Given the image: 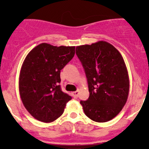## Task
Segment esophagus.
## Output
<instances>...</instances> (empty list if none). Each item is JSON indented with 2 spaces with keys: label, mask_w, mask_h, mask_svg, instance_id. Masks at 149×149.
I'll return each instance as SVG.
<instances>
[{
  "label": "esophagus",
  "mask_w": 149,
  "mask_h": 149,
  "mask_svg": "<svg viewBox=\"0 0 149 149\" xmlns=\"http://www.w3.org/2000/svg\"><path fill=\"white\" fill-rule=\"evenodd\" d=\"M78 94H79L78 91H75L72 92V96L74 97V98H77V97H78Z\"/></svg>",
  "instance_id": "obj_1"
}]
</instances>
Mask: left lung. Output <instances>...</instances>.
Masks as SVG:
<instances>
[{
    "mask_svg": "<svg viewBox=\"0 0 149 149\" xmlns=\"http://www.w3.org/2000/svg\"><path fill=\"white\" fill-rule=\"evenodd\" d=\"M76 54L88 79L90 96L80 101L85 114L98 123L115 118L127 100L130 80L119 51L111 44L98 41L77 46Z\"/></svg>",
    "mask_w": 149,
    "mask_h": 149,
    "instance_id": "left-lung-1",
    "label": "left lung"
}]
</instances>
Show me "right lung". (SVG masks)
<instances>
[{"instance_id": "obj_1", "label": "right lung", "mask_w": 149, "mask_h": 149, "mask_svg": "<svg viewBox=\"0 0 149 149\" xmlns=\"http://www.w3.org/2000/svg\"><path fill=\"white\" fill-rule=\"evenodd\" d=\"M75 46L37 45L26 57L19 78L22 103L34 118L50 123L60 117L71 97L61 91L60 71L75 54Z\"/></svg>"}]
</instances>
